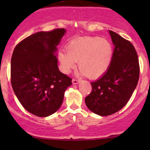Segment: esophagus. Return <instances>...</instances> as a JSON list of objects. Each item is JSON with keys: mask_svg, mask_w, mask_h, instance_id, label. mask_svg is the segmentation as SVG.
Returning <instances> with one entry per match:
<instances>
[{"mask_svg": "<svg viewBox=\"0 0 150 150\" xmlns=\"http://www.w3.org/2000/svg\"><path fill=\"white\" fill-rule=\"evenodd\" d=\"M72 83H73V84H78V83H80V81H79V80H78V79H72Z\"/></svg>", "mask_w": 150, "mask_h": 150, "instance_id": "obj_1", "label": "esophagus"}]
</instances>
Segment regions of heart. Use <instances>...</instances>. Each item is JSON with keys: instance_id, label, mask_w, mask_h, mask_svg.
I'll return each mask as SVG.
<instances>
[{"instance_id": "obj_1", "label": "heart", "mask_w": 150, "mask_h": 150, "mask_svg": "<svg viewBox=\"0 0 150 150\" xmlns=\"http://www.w3.org/2000/svg\"><path fill=\"white\" fill-rule=\"evenodd\" d=\"M66 52L59 54V60L64 73L78 67L88 78H96L107 70L112 62L113 47L109 40L100 37L74 39L66 46Z\"/></svg>"}]
</instances>
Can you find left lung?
<instances>
[{"mask_svg": "<svg viewBox=\"0 0 150 150\" xmlns=\"http://www.w3.org/2000/svg\"><path fill=\"white\" fill-rule=\"evenodd\" d=\"M115 46L107 72L91 82L92 91L85 99L95 114L107 116L120 110L132 96L139 78V63L135 48L129 40L109 31Z\"/></svg>", "mask_w": 150, "mask_h": 150, "instance_id": "8db88e82", "label": "left lung"}]
</instances>
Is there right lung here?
Returning a JSON list of instances; mask_svg holds the SVG:
<instances>
[{"instance_id": "obj_1", "label": "right lung", "mask_w": 150, "mask_h": 150, "mask_svg": "<svg viewBox=\"0 0 150 150\" xmlns=\"http://www.w3.org/2000/svg\"><path fill=\"white\" fill-rule=\"evenodd\" d=\"M64 28L38 32L19 42L11 61V82L24 108L38 117L54 114L61 107L72 78L57 65V46Z\"/></svg>"}]
</instances>
